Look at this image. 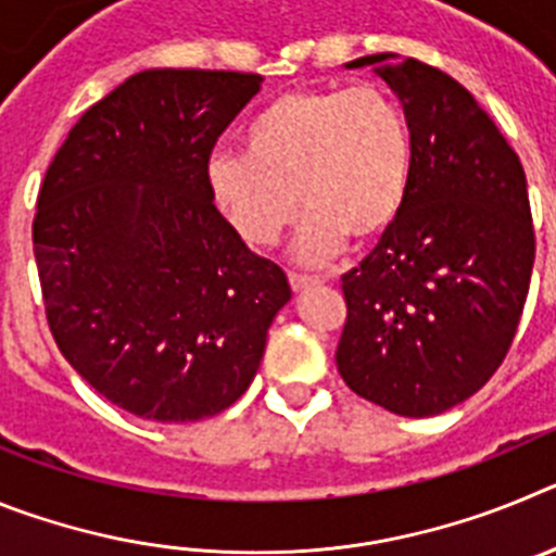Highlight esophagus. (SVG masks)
<instances>
[{"mask_svg":"<svg viewBox=\"0 0 556 556\" xmlns=\"http://www.w3.org/2000/svg\"><path fill=\"white\" fill-rule=\"evenodd\" d=\"M289 283H292L294 292H303V289H312L317 283H323L317 275H306V273H289Z\"/></svg>","mask_w":556,"mask_h":556,"instance_id":"esophagus-1","label":"esophagus"}]
</instances>
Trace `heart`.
<instances>
[{
  "instance_id": "obj_1",
  "label": "heart",
  "mask_w": 556,
  "mask_h": 556,
  "mask_svg": "<svg viewBox=\"0 0 556 556\" xmlns=\"http://www.w3.org/2000/svg\"><path fill=\"white\" fill-rule=\"evenodd\" d=\"M412 166L415 136L404 105L378 83H356L269 102L250 122L248 152L211 155L208 186L250 244L278 242L303 203L298 255L323 262L348 233L372 239L401 217Z\"/></svg>"
}]
</instances>
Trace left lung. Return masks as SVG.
Wrapping results in <instances>:
<instances>
[{
	"mask_svg": "<svg viewBox=\"0 0 556 556\" xmlns=\"http://www.w3.org/2000/svg\"><path fill=\"white\" fill-rule=\"evenodd\" d=\"M376 72L409 116L415 166L401 217L342 275L337 367L372 404L431 417L488 384L513 345L532 281V208L520 159L468 88L415 58Z\"/></svg>",
	"mask_w": 556,
	"mask_h": 556,
	"instance_id": "1",
	"label": "left lung"
}]
</instances>
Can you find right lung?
Wrapping results in <instances>:
<instances>
[{
    "label": "right lung",
    "mask_w": 556,
    "mask_h": 556,
    "mask_svg": "<svg viewBox=\"0 0 556 556\" xmlns=\"http://www.w3.org/2000/svg\"><path fill=\"white\" fill-rule=\"evenodd\" d=\"M262 75L147 68L88 108L43 175L33 253L49 331L119 409L161 424L244 395L292 298L214 205L208 159Z\"/></svg>",
    "instance_id": "obj_1"
}]
</instances>
